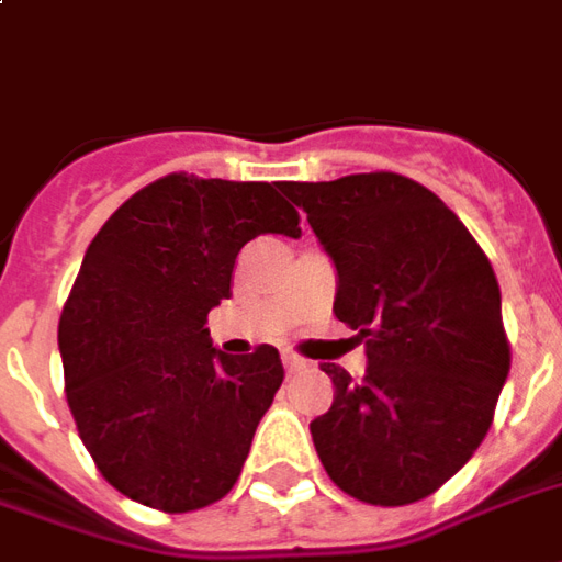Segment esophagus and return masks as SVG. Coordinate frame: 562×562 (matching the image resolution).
I'll list each match as a JSON object with an SVG mask.
<instances>
[{
    "label": "esophagus",
    "mask_w": 562,
    "mask_h": 562,
    "mask_svg": "<svg viewBox=\"0 0 562 562\" xmlns=\"http://www.w3.org/2000/svg\"><path fill=\"white\" fill-rule=\"evenodd\" d=\"M282 363L289 372H303L306 369V360L301 355H294V351H282Z\"/></svg>",
    "instance_id": "1"
}]
</instances>
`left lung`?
Returning a JSON list of instances; mask_svg holds the SVG:
<instances>
[{"instance_id":"1","label":"left lung","mask_w":562,"mask_h":562,"mask_svg":"<svg viewBox=\"0 0 562 562\" xmlns=\"http://www.w3.org/2000/svg\"><path fill=\"white\" fill-rule=\"evenodd\" d=\"M339 273L334 313L366 342V375L324 363L334 405L310 423L327 476L405 506L456 476L488 435L509 375L492 261L429 187L396 172L282 181Z\"/></svg>"}]
</instances>
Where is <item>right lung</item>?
Returning <instances> with one entry per match:
<instances>
[{
  "mask_svg": "<svg viewBox=\"0 0 562 562\" xmlns=\"http://www.w3.org/2000/svg\"><path fill=\"white\" fill-rule=\"evenodd\" d=\"M280 181L187 172L133 193L86 249L59 318L65 396L112 488L193 513L238 482L259 419L280 390L273 345L223 355L207 313L232 294L244 244L301 235Z\"/></svg>",
  "mask_w": 562,
  "mask_h": 562,
  "instance_id": "right-lung-1",
  "label": "right lung"
}]
</instances>
